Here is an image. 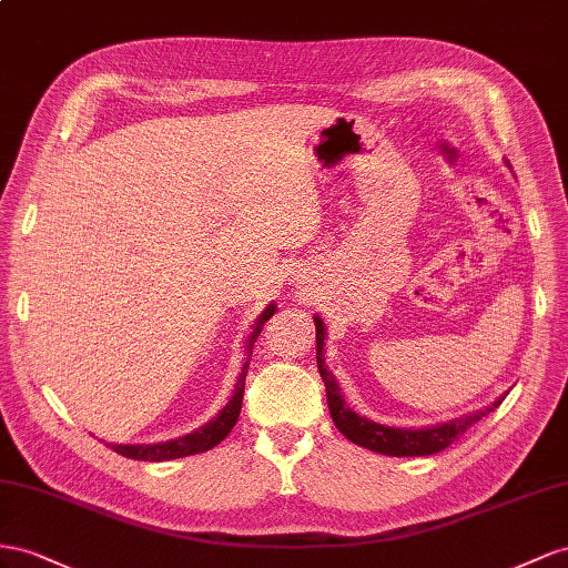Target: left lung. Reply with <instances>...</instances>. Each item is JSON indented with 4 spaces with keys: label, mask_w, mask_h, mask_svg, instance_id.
Returning <instances> with one entry per match:
<instances>
[{
    "label": "left lung",
    "mask_w": 568,
    "mask_h": 568,
    "mask_svg": "<svg viewBox=\"0 0 568 568\" xmlns=\"http://www.w3.org/2000/svg\"><path fill=\"white\" fill-rule=\"evenodd\" d=\"M314 323H316V364H318V374H321L323 383H326V397H328V409L333 416V424L354 445L366 447L371 452H381V455H387V457L435 455V452H443L445 447L459 440V437L474 424H478L483 416H488L490 412H495L499 407L501 399L483 412L455 418L443 426L420 428V430H412V428L404 430V428H390V426L374 424V420H368L359 414H354L349 407H345V399H343V395H339V387H337L333 374L326 366H323L326 364V359H323V339H326L323 335H326V326H323V321L318 316L314 318Z\"/></svg>",
    "instance_id": "1"
}]
</instances>
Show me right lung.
Instances as JSON below:
<instances>
[{"mask_svg":"<svg viewBox=\"0 0 568 568\" xmlns=\"http://www.w3.org/2000/svg\"><path fill=\"white\" fill-rule=\"evenodd\" d=\"M275 312V304L266 306V312L258 316L256 328L250 337V345H247V362L240 371V378L235 390L229 399V404L219 412V416L214 420H209L202 428L192 430L183 437H175V440L169 443H154V445H111L113 452H119L121 457L128 459H138V462H169V459H181V457H190V455H200V452H206L216 447L225 435L233 430V426L237 424V416H240V407H242V393H245V378H247V368H250V359H252V347L256 343L258 333H262L264 323L273 316Z\"/></svg>","mask_w":568,"mask_h":568,"instance_id":"right-lung-1","label":"right lung"}]
</instances>
